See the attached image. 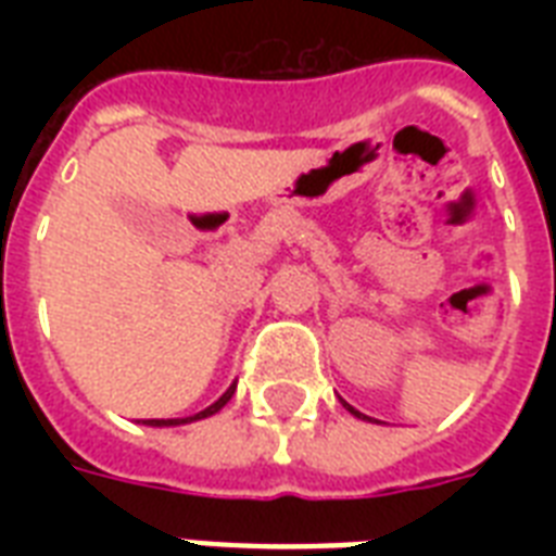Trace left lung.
Masks as SVG:
<instances>
[{"label": "left lung", "mask_w": 556, "mask_h": 556, "mask_svg": "<svg viewBox=\"0 0 556 556\" xmlns=\"http://www.w3.org/2000/svg\"><path fill=\"white\" fill-rule=\"evenodd\" d=\"M346 406H349V404H346ZM349 413H355V415H357V418H361V413H357L355 406H349ZM364 418H366V415H364Z\"/></svg>", "instance_id": "1"}]
</instances>
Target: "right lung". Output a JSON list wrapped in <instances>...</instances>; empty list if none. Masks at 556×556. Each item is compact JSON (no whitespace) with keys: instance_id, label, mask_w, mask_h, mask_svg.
Here are the masks:
<instances>
[{"instance_id":"1","label":"right lung","mask_w":556,"mask_h":556,"mask_svg":"<svg viewBox=\"0 0 556 556\" xmlns=\"http://www.w3.org/2000/svg\"><path fill=\"white\" fill-rule=\"evenodd\" d=\"M233 392H236V383L230 389H227L225 395L218 397L216 404H210L207 409H201V413H195V415H190V418H150V427H173V424H190V421H199V418H207V415H213V413H218V409H222V406L227 404V401H230V397H233Z\"/></svg>"}]
</instances>
